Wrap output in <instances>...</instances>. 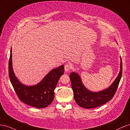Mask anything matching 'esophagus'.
<instances>
[{"label":"esophagus","instance_id":"esophagus-1","mask_svg":"<svg viewBox=\"0 0 130 130\" xmlns=\"http://www.w3.org/2000/svg\"><path fill=\"white\" fill-rule=\"evenodd\" d=\"M72 68V65H70L69 64H67L64 66V70L65 72H68L69 70L71 69Z\"/></svg>","mask_w":130,"mask_h":130}]
</instances>
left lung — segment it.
Masks as SVG:
<instances>
[{"mask_svg":"<svg viewBox=\"0 0 130 130\" xmlns=\"http://www.w3.org/2000/svg\"><path fill=\"white\" fill-rule=\"evenodd\" d=\"M122 61L120 57V69L118 75L109 87L103 90L90 91L82 84L81 77L75 72L70 73L69 77L74 97L77 105L85 108H93L103 105L111 100L115 95L122 75Z\"/></svg>","mask_w":130,"mask_h":130,"instance_id":"1","label":"left lung"}]
</instances>
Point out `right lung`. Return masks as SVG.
<instances>
[{"label": "right lung", "instance_id": "1", "mask_svg": "<svg viewBox=\"0 0 130 130\" xmlns=\"http://www.w3.org/2000/svg\"><path fill=\"white\" fill-rule=\"evenodd\" d=\"M64 66L61 65L46 75L43 80L34 86L22 84L15 76L12 68V48L9 62V75L10 81L18 97L23 103L32 107L43 108L48 106L54 100V90L59 78L64 74Z\"/></svg>", "mask_w": 130, "mask_h": 130}]
</instances>
